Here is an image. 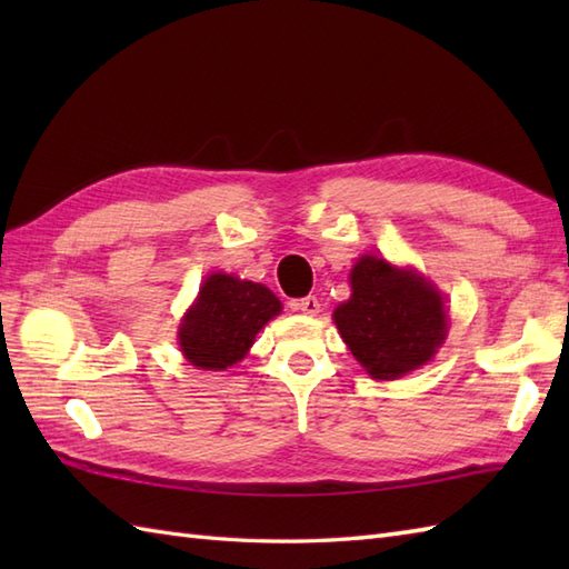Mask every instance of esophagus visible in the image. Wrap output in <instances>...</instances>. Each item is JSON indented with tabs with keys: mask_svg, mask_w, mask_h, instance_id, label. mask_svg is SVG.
Listing matches in <instances>:
<instances>
[{
	"mask_svg": "<svg viewBox=\"0 0 569 569\" xmlns=\"http://www.w3.org/2000/svg\"><path fill=\"white\" fill-rule=\"evenodd\" d=\"M296 310L303 312V316H318L320 312V300L316 296H306L296 303Z\"/></svg>",
	"mask_w": 569,
	"mask_h": 569,
	"instance_id": "obj_1",
	"label": "esophagus"
}]
</instances>
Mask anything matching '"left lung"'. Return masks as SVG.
I'll return each mask as SVG.
<instances>
[{
	"label": "left lung",
	"mask_w": 569,
	"mask_h": 569,
	"mask_svg": "<svg viewBox=\"0 0 569 569\" xmlns=\"http://www.w3.org/2000/svg\"><path fill=\"white\" fill-rule=\"evenodd\" d=\"M352 296L332 318L349 352L371 379L391 381L416 371L447 337V310L438 288L413 269L383 257H361L352 273Z\"/></svg>",
	"instance_id": "1"
}]
</instances>
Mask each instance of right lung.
<instances>
[{
    "label": "right lung",
    "mask_w": 569,
    "mask_h": 569,
    "mask_svg": "<svg viewBox=\"0 0 569 569\" xmlns=\"http://www.w3.org/2000/svg\"><path fill=\"white\" fill-rule=\"evenodd\" d=\"M281 308L266 286L212 273L180 322V352L196 369L224 371L247 357L253 337Z\"/></svg>",
    "instance_id": "obj_1"
}]
</instances>
